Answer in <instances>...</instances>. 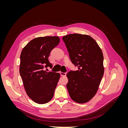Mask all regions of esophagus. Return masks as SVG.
<instances>
[{"label":"esophagus","instance_id":"obj_1","mask_svg":"<svg viewBox=\"0 0 128 128\" xmlns=\"http://www.w3.org/2000/svg\"><path fill=\"white\" fill-rule=\"evenodd\" d=\"M60 75L61 76H66V72H60Z\"/></svg>","mask_w":128,"mask_h":128}]
</instances>
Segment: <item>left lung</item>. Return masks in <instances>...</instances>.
Here are the masks:
<instances>
[{
    "label": "left lung",
    "mask_w": 128,
    "mask_h": 128,
    "mask_svg": "<svg viewBox=\"0 0 128 128\" xmlns=\"http://www.w3.org/2000/svg\"><path fill=\"white\" fill-rule=\"evenodd\" d=\"M62 40L72 62L78 67L67 74L69 96L77 103L87 102L96 95L104 75L102 51L94 38L86 34H69Z\"/></svg>",
    "instance_id": "left-lung-1"
}]
</instances>
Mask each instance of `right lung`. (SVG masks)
<instances>
[{
  "instance_id": "add662e5",
  "label": "right lung",
  "mask_w": 128,
  "mask_h": 128,
  "mask_svg": "<svg viewBox=\"0 0 128 128\" xmlns=\"http://www.w3.org/2000/svg\"><path fill=\"white\" fill-rule=\"evenodd\" d=\"M59 42L57 36L35 38L21 52L19 71L24 88L29 97L37 104H46L52 99L60 78L59 73L44 70L52 68L48 58Z\"/></svg>"
}]
</instances>
